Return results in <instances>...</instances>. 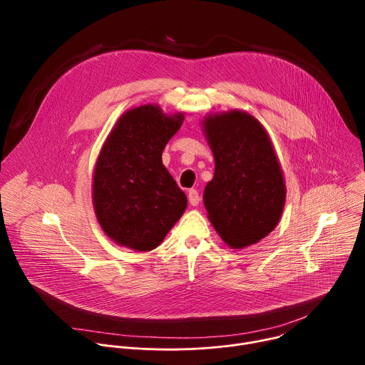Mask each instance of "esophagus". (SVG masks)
Returning a JSON list of instances; mask_svg holds the SVG:
<instances>
[{"instance_id": "esophagus-1", "label": "esophagus", "mask_w": 365, "mask_h": 365, "mask_svg": "<svg viewBox=\"0 0 365 365\" xmlns=\"http://www.w3.org/2000/svg\"><path fill=\"white\" fill-rule=\"evenodd\" d=\"M187 197H189L190 205H193V206L199 205V202H200V195H199V192L196 189H190L189 193H187Z\"/></svg>"}]
</instances>
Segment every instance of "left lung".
<instances>
[{"mask_svg":"<svg viewBox=\"0 0 365 365\" xmlns=\"http://www.w3.org/2000/svg\"><path fill=\"white\" fill-rule=\"evenodd\" d=\"M215 158L203 203L212 225L232 248L258 242L277 225L286 199L272 141L254 117L231 111L205 121Z\"/></svg>","mask_w":365,"mask_h":365,"instance_id":"obj_1","label":"left lung"}]
</instances>
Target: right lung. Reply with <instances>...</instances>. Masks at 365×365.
<instances>
[{
	"label": "right lung",
	"instance_id": "add662e5",
	"mask_svg": "<svg viewBox=\"0 0 365 365\" xmlns=\"http://www.w3.org/2000/svg\"><path fill=\"white\" fill-rule=\"evenodd\" d=\"M182 123L183 114L166 117L159 107H138L120 118L103 145L93 205L102 230L120 245L155 248L185 212L186 195L162 162Z\"/></svg>",
	"mask_w": 365,
	"mask_h": 365
}]
</instances>
